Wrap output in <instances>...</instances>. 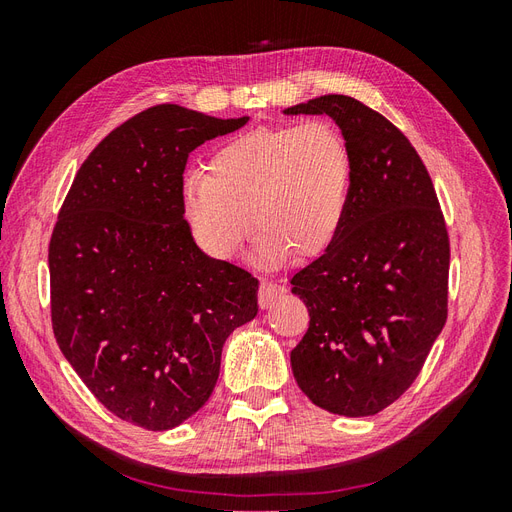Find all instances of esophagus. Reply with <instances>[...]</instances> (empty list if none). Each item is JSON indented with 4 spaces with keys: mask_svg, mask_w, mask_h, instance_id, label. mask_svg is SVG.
<instances>
[{
    "mask_svg": "<svg viewBox=\"0 0 512 512\" xmlns=\"http://www.w3.org/2000/svg\"><path fill=\"white\" fill-rule=\"evenodd\" d=\"M280 294H284V286L275 284V282H269V280H262L260 288H258V303H260V307L262 309L269 307L277 297H280Z\"/></svg>",
    "mask_w": 512,
    "mask_h": 512,
    "instance_id": "34e87169",
    "label": "esophagus"
}]
</instances>
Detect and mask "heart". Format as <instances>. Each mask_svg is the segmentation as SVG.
Wrapping results in <instances>:
<instances>
[{
  "label": "heart",
  "instance_id": "1",
  "mask_svg": "<svg viewBox=\"0 0 512 512\" xmlns=\"http://www.w3.org/2000/svg\"><path fill=\"white\" fill-rule=\"evenodd\" d=\"M350 177V149L333 123L260 126L215 149L209 173L185 175L181 211L200 250L215 260L241 252L252 222L265 262L277 265L292 252L314 258L344 226Z\"/></svg>",
  "mask_w": 512,
  "mask_h": 512
}]
</instances>
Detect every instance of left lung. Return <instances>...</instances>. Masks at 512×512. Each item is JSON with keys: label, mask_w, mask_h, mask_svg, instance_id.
<instances>
[{"label": "left lung", "mask_w": 512, "mask_h": 512, "mask_svg": "<svg viewBox=\"0 0 512 512\" xmlns=\"http://www.w3.org/2000/svg\"><path fill=\"white\" fill-rule=\"evenodd\" d=\"M284 113L329 115L352 158L342 230L290 280L309 312L292 374L322 410L378 414L410 389L446 322L444 215L416 149L363 102L331 94Z\"/></svg>", "instance_id": "8db88e82"}]
</instances>
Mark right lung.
I'll return each instance as SVG.
<instances>
[{
    "label": "right lung",
    "mask_w": 512,
    "mask_h": 512,
    "mask_svg": "<svg viewBox=\"0 0 512 512\" xmlns=\"http://www.w3.org/2000/svg\"><path fill=\"white\" fill-rule=\"evenodd\" d=\"M250 117L179 104L134 115L89 153L49 245L53 333L121 421L166 431L207 404L226 337L258 314V280L207 256L181 211L190 153Z\"/></svg>",
    "instance_id": "right-lung-1"
}]
</instances>
